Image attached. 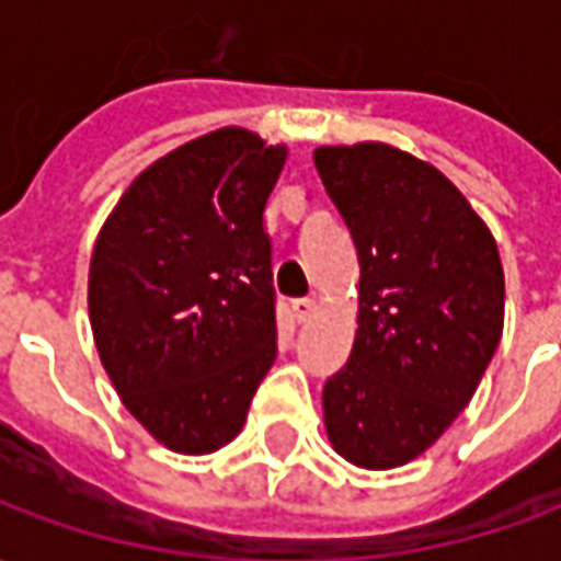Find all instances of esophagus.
Here are the masks:
<instances>
[{
  "label": "esophagus",
  "mask_w": 561,
  "mask_h": 561,
  "mask_svg": "<svg viewBox=\"0 0 561 561\" xmlns=\"http://www.w3.org/2000/svg\"><path fill=\"white\" fill-rule=\"evenodd\" d=\"M291 312L297 321H309L312 312H316V300L312 297H297V300H291Z\"/></svg>",
  "instance_id": "1"
}]
</instances>
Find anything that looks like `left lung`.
Masks as SVG:
<instances>
[{
	"label": "left lung",
	"mask_w": 561,
	"mask_h": 561,
	"mask_svg": "<svg viewBox=\"0 0 561 561\" xmlns=\"http://www.w3.org/2000/svg\"><path fill=\"white\" fill-rule=\"evenodd\" d=\"M360 264L357 336L324 385L333 447L360 469L409 462L469 405L505 318L493 233L433 164L388 144L316 149Z\"/></svg>",
	"instance_id": "1"
}]
</instances>
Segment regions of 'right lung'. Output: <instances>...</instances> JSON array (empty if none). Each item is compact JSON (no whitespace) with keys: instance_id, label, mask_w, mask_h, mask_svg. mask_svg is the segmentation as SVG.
<instances>
[{"instance_id":"obj_1","label":"right lung","mask_w":561,"mask_h":561,"mask_svg":"<svg viewBox=\"0 0 561 561\" xmlns=\"http://www.w3.org/2000/svg\"><path fill=\"white\" fill-rule=\"evenodd\" d=\"M285 156L243 128L204 135L149 164L99 233L102 364L128 412L180 454L228 445L276 360L264 209Z\"/></svg>"}]
</instances>
